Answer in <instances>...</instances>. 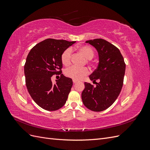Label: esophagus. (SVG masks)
<instances>
[{"instance_id": "1", "label": "esophagus", "mask_w": 150, "mask_h": 150, "mask_svg": "<svg viewBox=\"0 0 150 150\" xmlns=\"http://www.w3.org/2000/svg\"><path fill=\"white\" fill-rule=\"evenodd\" d=\"M72 81H73V83H74V84H76L77 82H78V81H77L75 80V79H73V80H72Z\"/></svg>"}]
</instances>
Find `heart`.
I'll return each instance as SVG.
<instances>
[{"mask_svg": "<svg viewBox=\"0 0 150 150\" xmlns=\"http://www.w3.org/2000/svg\"><path fill=\"white\" fill-rule=\"evenodd\" d=\"M79 51L82 53L84 57L91 59L94 56V51L91 47L88 46L79 47ZM72 55L71 48H67L62 52L61 55V61L64 66H69L71 64V59ZM65 75L68 78L75 80H81L84 76L89 73V70L87 67H79L76 66H71L67 68L65 70Z\"/></svg>", "mask_w": 150, "mask_h": 150, "instance_id": "obj_1", "label": "heart"}]
</instances>
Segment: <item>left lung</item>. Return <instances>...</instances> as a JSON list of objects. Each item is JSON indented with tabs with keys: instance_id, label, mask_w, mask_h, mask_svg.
Returning a JSON list of instances; mask_svg holds the SVG:
<instances>
[{
	"instance_id": "8db88e82",
	"label": "left lung",
	"mask_w": 150,
	"mask_h": 150,
	"mask_svg": "<svg viewBox=\"0 0 150 150\" xmlns=\"http://www.w3.org/2000/svg\"><path fill=\"white\" fill-rule=\"evenodd\" d=\"M86 43L97 50L99 63L97 69L89 76L96 86L94 87L85 82L81 98L86 108L99 112L111 106L118 97L123 84L126 64L120 50L107 40L95 39ZM96 80L99 83L96 82Z\"/></svg>"
}]
</instances>
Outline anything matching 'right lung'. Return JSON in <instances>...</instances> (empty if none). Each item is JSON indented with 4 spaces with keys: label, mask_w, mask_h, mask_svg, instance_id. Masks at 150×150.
Returning a JSON list of instances; mask_svg holds the SVG:
<instances>
[{
    "label": "right lung",
    "mask_w": 150,
    "mask_h": 150,
    "mask_svg": "<svg viewBox=\"0 0 150 150\" xmlns=\"http://www.w3.org/2000/svg\"><path fill=\"white\" fill-rule=\"evenodd\" d=\"M75 42L47 39L36 44L28 54L24 66L26 87L34 102L44 110L56 111L66 103L72 79L62 74L53 84L51 77L61 73L62 54Z\"/></svg>",
    "instance_id": "right-lung-1"
}]
</instances>
